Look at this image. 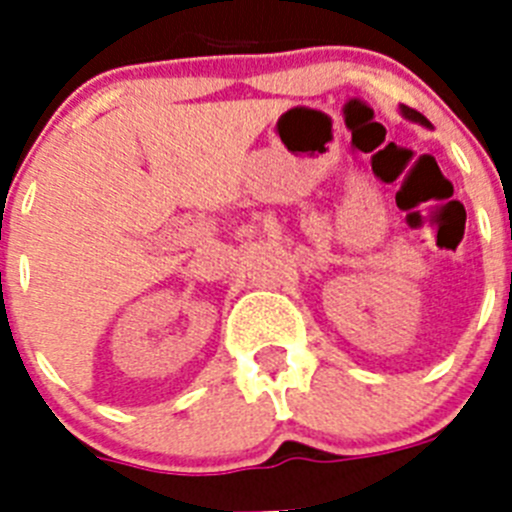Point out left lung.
Wrapping results in <instances>:
<instances>
[{"mask_svg":"<svg viewBox=\"0 0 512 512\" xmlns=\"http://www.w3.org/2000/svg\"><path fill=\"white\" fill-rule=\"evenodd\" d=\"M400 112H402V115H405V117H408V120H413V122H420V125H428V120H425V117L420 115L418 110H413V107H405V104H402V107H400Z\"/></svg>","mask_w":512,"mask_h":512,"instance_id":"obj_1","label":"left lung"}]
</instances>
